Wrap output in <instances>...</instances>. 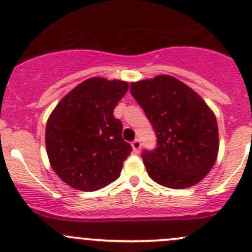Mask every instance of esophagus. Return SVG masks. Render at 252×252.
<instances>
[{"label": "esophagus", "instance_id": "34e87169", "mask_svg": "<svg viewBox=\"0 0 252 252\" xmlns=\"http://www.w3.org/2000/svg\"><path fill=\"white\" fill-rule=\"evenodd\" d=\"M131 147H133V151L135 152V154H139L141 149V141L139 140V139H135V140L131 142Z\"/></svg>", "mask_w": 252, "mask_h": 252}]
</instances>
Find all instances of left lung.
<instances>
[{
    "label": "left lung",
    "instance_id": "obj_1",
    "mask_svg": "<svg viewBox=\"0 0 252 252\" xmlns=\"http://www.w3.org/2000/svg\"><path fill=\"white\" fill-rule=\"evenodd\" d=\"M130 93L156 133V149L141 154L150 178L171 189L204 179L220 146L217 121L205 101L171 75L131 83Z\"/></svg>",
    "mask_w": 252,
    "mask_h": 252
}]
</instances>
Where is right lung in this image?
I'll use <instances>...</instances> for the list:
<instances>
[{
    "label": "right lung",
    "instance_id": "1",
    "mask_svg": "<svg viewBox=\"0 0 252 252\" xmlns=\"http://www.w3.org/2000/svg\"><path fill=\"white\" fill-rule=\"evenodd\" d=\"M122 80L90 78L60 101L46 124V150L55 173L69 187L96 191L118 179L131 146L113 116L128 91Z\"/></svg>",
    "mask_w": 252,
    "mask_h": 252
}]
</instances>
